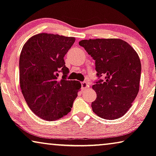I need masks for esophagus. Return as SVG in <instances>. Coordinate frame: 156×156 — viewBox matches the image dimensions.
I'll use <instances>...</instances> for the list:
<instances>
[{"label": "esophagus", "mask_w": 156, "mask_h": 156, "mask_svg": "<svg viewBox=\"0 0 156 156\" xmlns=\"http://www.w3.org/2000/svg\"><path fill=\"white\" fill-rule=\"evenodd\" d=\"M81 87H82V89L83 90H86V89H87L89 87V85L86 82H83L82 83H81Z\"/></svg>", "instance_id": "34e87169"}]
</instances>
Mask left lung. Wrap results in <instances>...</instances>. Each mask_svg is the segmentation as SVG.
<instances>
[{
	"label": "left lung",
	"mask_w": 156,
	"mask_h": 156,
	"mask_svg": "<svg viewBox=\"0 0 156 156\" xmlns=\"http://www.w3.org/2000/svg\"><path fill=\"white\" fill-rule=\"evenodd\" d=\"M95 60L98 77L92 88L96 99L93 112L105 119H117L132 106L140 90L141 62L137 52L120 39H84L79 41Z\"/></svg>",
	"instance_id": "left-lung-1"
}]
</instances>
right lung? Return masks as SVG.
I'll return each mask as SVG.
<instances>
[{
    "label": "right lung",
    "instance_id": "1",
    "mask_svg": "<svg viewBox=\"0 0 156 156\" xmlns=\"http://www.w3.org/2000/svg\"><path fill=\"white\" fill-rule=\"evenodd\" d=\"M75 37L40 33L24 44L19 58V79L23 97L39 117L55 121L67 115L81 84L66 79L69 69L64 57ZM63 73L61 79L58 73Z\"/></svg>",
    "mask_w": 156,
    "mask_h": 156
}]
</instances>
